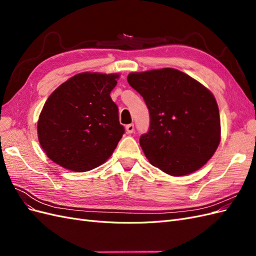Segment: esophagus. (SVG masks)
<instances>
[{
  "label": "esophagus",
  "mask_w": 256,
  "mask_h": 256,
  "mask_svg": "<svg viewBox=\"0 0 256 256\" xmlns=\"http://www.w3.org/2000/svg\"><path fill=\"white\" fill-rule=\"evenodd\" d=\"M126 131H127L128 134H132L134 131V124H129V125H127V126H126Z\"/></svg>",
  "instance_id": "1"
}]
</instances>
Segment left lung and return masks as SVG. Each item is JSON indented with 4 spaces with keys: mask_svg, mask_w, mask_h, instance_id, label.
Here are the masks:
<instances>
[{
    "mask_svg": "<svg viewBox=\"0 0 256 256\" xmlns=\"http://www.w3.org/2000/svg\"><path fill=\"white\" fill-rule=\"evenodd\" d=\"M128 83L148 108V132L140 145L150 164L172 176L198 171L221 140L219 108L212 92L174 68L131 72Z\"/></svg>",
    "mask_w": 256,
    "mask_h": 256,
    "instance_id": "1",
    "label": "left lung"
}]
</instances>
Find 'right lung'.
<instances>
[{
    "mask_svg": "<svg viewBox=\"0 0 256 256\" xmlns=\"http://www.w3.org/2000/svg\"><path fill=\"white\" fill-rule=\"evenodd\" d=\"M118 74L81 72L54 90L37 122L42 148L56 164L88 172L111 157L125 129L110 92Z\"/></svg>",
    "mask_w": 256,
    "mask_h": 256,
    "instance_id": "add662e5",
    "label": "right lung"
}]
</instances>
